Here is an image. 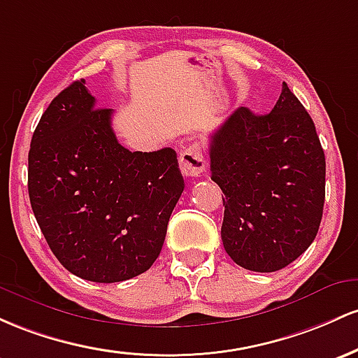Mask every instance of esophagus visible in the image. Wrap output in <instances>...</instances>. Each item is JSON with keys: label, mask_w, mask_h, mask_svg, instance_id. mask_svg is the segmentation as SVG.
<instances>
[{"label": "esophagus", "mask_w": 358, "mask_h": 358, "mask_svg": "<svg viewBox=\"0 0 358 358\" xmlns=\"http://www.w3.org/2000/svg\"><path fill=\"white\" fill-rule=\"evenodd\" d=\"M180 171L186 178H199L206 169V162H204L203 148L199 143H189V145L182 147L179 155Z\"/></svg>", "instance_id": "1"}]
</instances>
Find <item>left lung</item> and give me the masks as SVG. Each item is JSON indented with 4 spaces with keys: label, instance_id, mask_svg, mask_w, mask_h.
I'll list each match as a JSON object with an SVG mask.
<instances>
[{
    "label": "left lung",
    "instance_id": "8db88e82",
    "mask_svg": "<svg viewBox=\"0 0 358 358\" xmlns=\"http://www.w3.org/2000/svg\"><path fill=\"white\" fill-rule=\"evenodd\" d=\"M210 159L233 262L275 272L306 252L323 216L327 162L311 116L286 83L271 113L233 111L211 135Z\"/></svg>",
    "mask_w": 358,
    "mask_h": 358
}]
</instances>
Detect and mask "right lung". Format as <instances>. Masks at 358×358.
<instances>
[{
    "instance_id": "right-lung-1",
    "label": "right lung",
    "mask_w": 358,
    "mask_h": 358,
    "mask_svg": "<svg viewBox=\"0 0 358 358\" xmlns=\"http://www.w3.org/2000/svg\"><path fill=\"white\" fill-rule=\"evenodd\" d=\"M86 81L60 91L28 152V196L50 250L92 282H122L155 262L184 191L176 150L130 152Z\"/></svg>"
}]
</instances>
